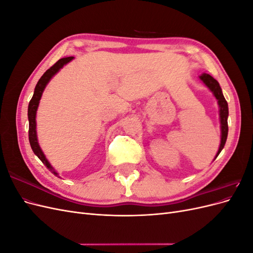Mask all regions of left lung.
<instances>
[{
  "label": "left lung",
  "instance_id": "8db88e82",
  "mask_svg": "<svg viewBox=\"0 0 253 253\" xmlns=\"http://www.w3.org/2000/svg\"><path fill=\"white\" fill-rule=\"evenodd\" d=\"M200 79L203 81L205 85L212 91L213 96L216 98L218 108H219L218 112H219V122H220V144H219L216 155L213 159L215 160V158L218 156L221 150L224 149L226 140H227V136H228V115H229L228 103L223 95V91H221L219 83L214 79L212 76L204 73L200 76Z\"/></svg>",
  "mask_w": 253,
  "mask_h": 253
}]
</instances>
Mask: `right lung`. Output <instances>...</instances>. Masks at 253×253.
<instances>
[{"label":"right lung","instance_id":"right-lung-1","mask_svg":"<svg viewBox=\"0 0 253 253\" xmlns=\"http://www.w3.org/2000/svg\"><path fill=\"white\" fill-rule=\"evenodd\" d=\"M73 59H74V57H67V58L60 59L58 62H56L55 64H53L49 68V70H47L46 72L43 74V76L40 78V80L38 81V83H37V85L35 87V91H34V96H33L32 100L29 101V104H28V113H27V115H28V121H29L28 138H29L30 147H32L34 153L38 157H39V159L41 160V162L47 167V169L52 174H55L57 177H60L58 172L55 169H53L52 166L49 164L48 159L46 158V156H45L42 149L40 148L39 141H38L36 117H37V111H38V108H39V103H40L41 97H42V94H43L45 87H46L48 82L51 80V78L53 77V76H55L64 65H66L68 62H71Z\"/></svg>","mask_w":253,"mask_h":253}]
</instances>
